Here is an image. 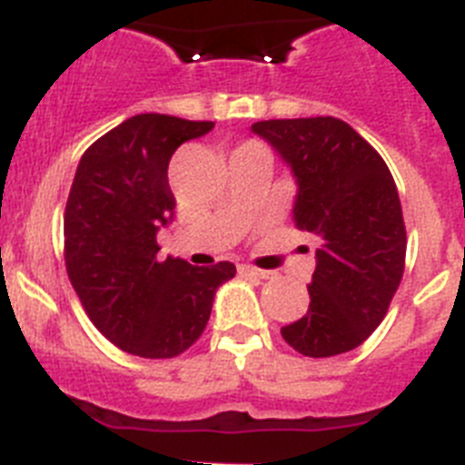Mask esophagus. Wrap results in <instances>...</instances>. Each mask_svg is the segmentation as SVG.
<instances>
[{
	"instance_id": "34e87169",
	"label": "esophagus",
	"mask_w": 465,
	"mask_h": 465,
	"mask_svg": "<svg viewBox=\"0 0 465 465\" xmlns=\"http://www.w3.org/2000/svg\"><path fill=\"white\" fill-rule=\"evenodd\" d=\"M240 272L247 277H259V280H268L271 272L261 271V268H253V265H240Z\"/></svg>"
}]
</instances>
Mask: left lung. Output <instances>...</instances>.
<instances>
[{
  "mask_svg": "<svg viewBox=\"0 0 465 465\" xmlns=\"http://www.w3.org/2000/svg\"><path fill=\"white\" fill-rule=\"evenodd\" d=\"M252 131L292 166L293 223L320 240L308 312L282 327V339L305 357L362 346L404 272L407 230L391 169L343 119H268Z\"/></svg>",
  "mask_w": 465,
  "mask_h": 465,
  "instance_id": "8db88e82",
  "label": "left lung"
}]
</instances>
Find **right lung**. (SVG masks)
I'll use <instances>...</instances> for the list:
<instances>
[{"label": "right lung", "mask_w": 465, "mask_h": 465, "mask_svg": "<svg viewBox=\"0 0 465 465\" xmlns=\"http://www.w3.org/2000/svg\"><path fill=\"white\" fill-rule=\"evenodd\" d=\"M213 122L129 117L89 145L65 204V268L86 315L114 346L166 360L204 331L216 289L235 277L221 261L197 268L157 256V230L173 218L169 160Z\"/></svg>", "instance_id": "right-lung-1"}]
</instances>
